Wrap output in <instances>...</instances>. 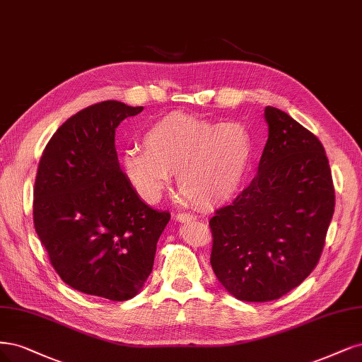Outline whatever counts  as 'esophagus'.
Wrapping results in <instances>:
<instances>
[{
  "label": "esophagus",
  "mask_w": 362,
  "mask_h": 362,
  "mask_svg": "<svg viewBox=\"0 0 362 362\" xmlns=\"http://www.w3.org/2000/svg\"><path fill=\"white\" fill-rule=\"evenodd\" d=\"M177 220L181 221V223H187V221L196 220V216H193V214H190V213H178V214H177Z\"/></svg>",
  "instance_id": "34e87169"
}]
</instances>
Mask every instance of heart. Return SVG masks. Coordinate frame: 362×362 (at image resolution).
Masks as SVG:
<instances>
[{"label": "heart", "mask_w": 362, "mask_h": 362, "mask_svg": "<svg viewBox=\"0 0 362 362\" xmlns=\"http://www.w3.org/2000/svg\"><path fill=\"white\" fill-rule=\"evenodd\" d=\"M144 149L121 156V168L144 201L157 202L177 173V190L187 204L214 208L238 192L250 165L253 144L241 122H213L184 112L153 121L142 134Z\"/></svg>", "instance_id": "1"}]
</instances>
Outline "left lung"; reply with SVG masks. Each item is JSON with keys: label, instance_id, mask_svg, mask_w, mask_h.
<instances>
[{"label": "left lung", "instance_id": "1", "mask_svg": "<svg viewBox=\"0 0 362 362\" xmlns=\"http://www.w3.org/2000/svg\"><path fill=\"white\" fill-rule=\"evenodd\" d=\"M265 121L268 141L256 177L209 220L216 277L248 303L279 300L310 276L335 206L320 141L277 107H265Z\"/></svg>", "mask_w": 362, "mask_h": 362}]
</instances>
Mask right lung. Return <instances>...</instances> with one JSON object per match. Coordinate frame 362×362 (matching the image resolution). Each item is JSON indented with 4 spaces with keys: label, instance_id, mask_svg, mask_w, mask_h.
I'll use <instances>...</instances> for the list:
<instances>
[{
    "label": "right lung",
    "instance_id": "add662e5",
    "mask_svg": "<svg viewBox=\"0 0 362 362\" xmlns=\"http://www.w3.org/2000/svg\"><path fill=\"white\" fill-rule=\"evenodd\" d=\"M142 110L117 100L82 109L47 142L35 177L34 228L54 269L70 288L110 301L142 289L170 220L119 168L115 129Z\"/></svg>",
    "mask_w": 362,
    "mask_h": 362
}]
</instances>
